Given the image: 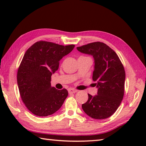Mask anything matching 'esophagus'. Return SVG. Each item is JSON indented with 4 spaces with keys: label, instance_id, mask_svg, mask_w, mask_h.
I'll use <instances>...</instances> for the list:
<instances>
[{
    "label": "esophagus",
    "instance_id": "obj_1",
    "mask_svg": "<svg viewBox=\"0 0 146 146\" xmlns=\"http://www.w3.org/2000/svg\"><path fill=\"white\" fill-rule=\"evenodd\" d=\"M77 90H74V89H69L68 90V92L69 93H75L77 92Z\"/></svg>",
    "mask_w": 146,
    "mask_h": 146
}]
</instances>
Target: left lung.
Wrapping results in <instances>:
<instances>
[{"instance_id": "left-lung-1", "label": "left lung", "mask_w": 146, "mask_h": 146, "mask_svg": "<svg viewBox=\"0 0 146 146\" xmlns=\"http://www.w3.org/2000/svg\"><path fill=\"white\" fill-rule=\"evenodd\" d=\"M80 53L93 56V80L96 82L97 94H88V100L82 110L94 119H106L119 107L124 94L125 73L118 55L103 42L90 43L77 47Z\"/></svg>"}]
</instances>
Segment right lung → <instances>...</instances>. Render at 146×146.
<instances>
[{
	"label": "right lung",
	"mask_w": 146,
	"mask_h": 146,
	"mask_svg": "<svg viewBox=\"0 0 146 146\" xmlns=\"http://www.w3.org/2000/svg\"><path fill=\"white\" fill-rule=\"evenodd\" d=\"M74 47L39 41L24 54L17 72V84L22 100L35 115L53 114L67 98L66 89L58 90L51 86V77L58 69L59 61Z\"/></svg>",
	"instance_id": "right-lung-1"
}]
</instances>
